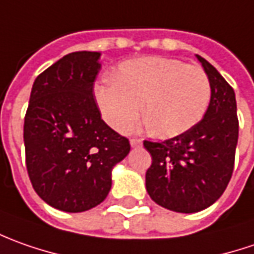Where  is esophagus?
<instances>
[{
  "instance_id": "obj_1",
  "label": "esophagus",
  "mask_w": 254,
  "mask_h": 254,
  "mask_svg": "<svg viewBox=\"0 0 254 254\" xmlns=\"http://www.w3.org/2000/svg\"><path fill=\"white\" fill-rule=\"evenodd\" d=\"M130 146L132 147H140L142 146V140L140 139H130Z\"/></svg>"
}]
</instances>
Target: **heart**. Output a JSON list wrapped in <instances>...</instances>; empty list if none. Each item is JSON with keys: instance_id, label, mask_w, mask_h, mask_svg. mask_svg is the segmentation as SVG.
<instances>
[{"instance_id": "heart-1", "label": "heart", "mask_w": 254, "mask_h": 254, "mask_svg": "<svg viewBox=\"0 0 254 254\" xmlns=\"http://www.w3.org/2000/svg\"><path fill=\"white\" fill-rule=\"evenodd\" d=\"M94 97L102 117L117 130L130 129L143 108L150 133L170 139L205 115L211 83L201 67L171 57L144 56L121 63L114 78L94 87Z\"/></svg>"}]
</instances>
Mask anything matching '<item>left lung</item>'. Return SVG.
Masks as SVG:
<instances>
[{
  "label": "left lung",
  "instance_id": "8db88e82",
  "mask_svg": "<svg viewBox=\"0 0 254 254\" xmlns=\"http://www.w3.org/2000/svg\"><path fill=\"white\" fill-rule=\"evenodd\" d=\"M211 101L204 118L183 135L162 143L144 140L152 156L146 190L156 204L174 212L192 214L214 204L233 173L239 136L235 91L204 57Z\"/></svg>",
  "mask_w": 254,
  "mask_h": 254
}]
</instances>
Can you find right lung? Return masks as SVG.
Listing matches in <instances>:
<instances>
[{"label":"right lung","instance_id":"right-lung-1","mask_svg":"<svg viewBox=\"0 0 254 254\" xmlns=\"http://www.w3.org/2000/svg\"><path fill=\"white\" fill-rule=\"evenodd\" d=\"M100 52H73L36 77L23 124L26 169L46 204L83 212L101 204L112 169L130 150L94 100Z\"/></svg>","mask_w":254,"mask_h":254}]
</instances>
